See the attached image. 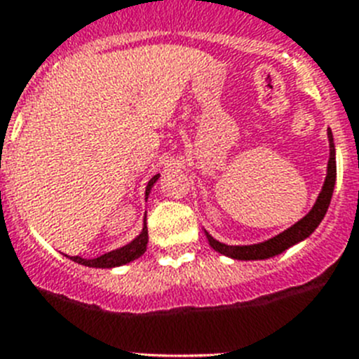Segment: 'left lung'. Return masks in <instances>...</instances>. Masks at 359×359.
I'll return each instance as SVG.
<instances>
[{
    "label": "left lung",
    "instance_id": "obj_1",
    "mask_svg": "<svg viewBox=\"0 0 359 359\" xmlns=\"http://www.w3.org/2000/svg\"><path fill=\"white\" fill-rule=\"evenodd\" d=\"M327 140H329V161H327V174H325V180H323L322 190H320L318 198H316L315 205L304 215L302 219H298L297 223L291 224L290 228H286L284 231L277 233L275 237L268 241H262V243L255 244H224L221 241L214 239V237L208 233L205 228H201L205 237H207L208 244L217 253L224 257H230V259H236V261H264V259H271L275 255H280L282 252H286L287 248L294 246V244L302 243L307 237L313 233V231L318 228V224L322 223V219L325 217L329 208V203L332 198V190H334L336 183V149H334V140H332L331 129H327Z\"/></svg>",
    "mask_w": 359,
    "mask_h": 359
}]
</instances>
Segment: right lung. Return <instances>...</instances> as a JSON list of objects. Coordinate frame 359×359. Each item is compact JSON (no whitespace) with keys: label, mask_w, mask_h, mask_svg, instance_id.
<instances>
[{"label":"right lung","mask_w":359,"mask_h":359,"mask_svg":"<svg viewBox=\"0 0 359 359\" xmlns=\"http://www.w3.org/2000/svg\"><path fill=\"white\" fill-rule=\"evenodd\" d=\"M158 177H160V174H154V176L149 180L147 187H145V201H147L149 194H151L152 187H154V183L158 182ZM147 214H145L144 217V226H142V231L138 233V236L135 237V239L131 241V243L123 244V246H120V248L113 250V252H107L104 253V255L100 257H95V259H82V257H69L73 262H77V264H82V266H88V268H118V266H123V264H129V262L136 261L138 257H142L145 253V250H147V243H149V233H147ZM68 257V255H66Z\"/></svg>","instance_id":"1"}]
</instances>
